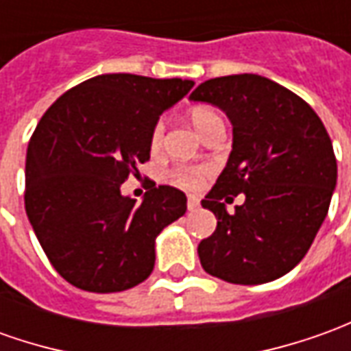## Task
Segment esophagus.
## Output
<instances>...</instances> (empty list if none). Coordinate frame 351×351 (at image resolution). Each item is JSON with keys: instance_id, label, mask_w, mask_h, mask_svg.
Segmentation results:
<instances>
[{"instance_id": "esophagus-1", "label": "esophagus", "mask_w": 351, "mask_h": 351, "mask_svg": "<svg viewBox=\"0 0 351 351\" xmlns=\"http://www.w3.org/2000/svg\"><path fill=\"white\" fill-rule=\"evenodd\" d=\"M199 209V199L195 195H188V211H197Z\"/></svg>"}]
</instances>
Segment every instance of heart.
<instances>
[{"instance_id":"obj_1","label":"heart","mask_w":351,"mask_h":351,"mask_svg":"<svg viewBox=\"0 0 351 351\" xmlns=\"http://www.w3.org/2000/svg\"><path fill=\"white\" fill-rule=\"evenodd\" d=\"M190 119H192V125L195 126V130L199 134L206 132L207 128L213 125V123L221 121V117L217 115V111L209 109V107H195L194 111H192V115H190ZM163 136H165V125L159 121L152 128V134H149V145H152L154 152H157L161 147ZM206 167H180V169H176L175 173H173V180L178 186H182V188H197V186L206 180Z\"/></svg>"}]
</instances>
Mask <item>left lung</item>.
I'll return each instance as SVG.
<instances>
[{
    "mask_svg": "<svg viewBox=\"0 0 351 351\" xmlns=\"http://www.w3.org/2000/svg\"><path fill=\"white\" fill-rule=\"evenodd\" d=\"M223 109L232 152L202 206L217 228L197 245L206 273L232 285H263L292 271L311 247L336 186V157L323 121L306 101L259 75L206 80L190 94ZM245 204L230 216L222 204Z\"/></svg>",
    "mask_w": 351,
    "mask_h": 351,
    "instance_id": "8db88e82",
    "label": "left lung"
}]
</instances>
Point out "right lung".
Wrapping results in <instances>:
<instances>
[{"instance_id":"1","label":"right lung","mask_w":351,"mask_h":351,"mask_svg":"<svg viewBox=\"0 0 351 351\" xmlns=\"http://www.w3.org/2000/svg\"><path fill=\"white\" fill-rule=\"evenodd\" d=\"M192 86L182 78L99 75L71 88L40 119L26 149L25 207L66 282L109 294L152 275L157 234L184 215L186 195L154 184L136 204L121 184L140 175L159 115Z\"/></svg>"}]
</instances>
